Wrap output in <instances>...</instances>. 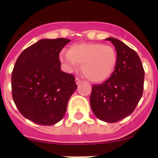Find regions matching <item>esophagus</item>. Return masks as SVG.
I'll return each instance as SVG.
<instances>
[{
	"label": "esophagus",
	"mask_w": 158,
	"mask_h": 158,
	"mask_svg": "<svg viewBox=\"0 0 158 158\" xmlns=\"http://www.w3.org/2000/svg\"><path fill=\"white\" fill-rule=\"evenodd\" d=\"M81 83H82L81 79H80L79 77H76V84H77V85H81Z\"/></svg>",
	"instance_id": "esophagus-1"
}]
</instances>
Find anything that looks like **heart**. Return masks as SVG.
<instances>
[{
	"label": "heart",
	"instance_id": "heart-1",
	"mask_svg": "<svg viewBox=\"0 0 158 158\" xmlns=\"http://www.w3.org/2000/svg\"><path fill=\"white\" fill-rule=\"evenodd\" d=\"M61 62L69 70H73L81 63V71L87 79L95 83L107 80L115 70L118 54L111 46L100 43L73 44L68 52L60 54Z\"/></svg>",
	"mask_w": 158,
	"mask_h": 158
}]
</instances>
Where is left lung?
<instances>
[{
    "mask_svg": "<svg viewBox=\"0 0 158 158\" xmlns=\"http://www.w3.org/2000/svg\"><path fill=\"white\" fill-rule=\"evenodd\" d=\"M115 46L118 61L107 81L93 85L90 104L94 115L107 123H115L133 112L143 93L145 71L138 54L120 40L106 39Z\"/></svg>",
    "mask_w": 158,
    "mask_h": 158,
    "instance_id": "left-lung-1",
    "label": "left lung"
}]
</instances>
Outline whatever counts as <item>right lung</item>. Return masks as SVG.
Returning a JSON list of instances; mask_svg holds the SVG:
<instances>
[{
  "label": "right lung",
  "mask_w": 158,
  "mask_h": 158,
  "mask_svg": "<svg viewBox=\"0 0 158 158\" xmlns=\"http://www.w3.org/2000/svg\"><path fill=\"white\" fill-rule=\"evenodd\" d=\"M70 40L38 41L26 48L12 73L14 103L23 116L43 126L59 122L76 90L75 77L61 70L59 53Z\"/></svg>",
  "instance_id": "1"
}]
</instances>
